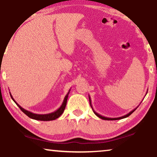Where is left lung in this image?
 Returning a JSON list of instances; mask_svg holds the SVG:
<instances>
[{"label": "left lung", "mask_w": 157, "mask_h": 157, "mask_svg": "<svg viewBox=\"0 0 157 157\" xmlns=\"http://www.w3.org/2000/svg\"><path fill=\"white\" fill-rule=\"evenodd\" d=\"M146 94H147V93H146ZM89 99H90V106H91V107H92V103H91V98H90V95H89ZM138 107V106H137ZM137 108H135V109H133L132 111H131L130 113H128V114H126V115H125V116H121V117H118V118H107V117H104V116H102L101 115H100V114H99V113H97V112H96L93 109V108H92V110H93V111H94V113H95V115H97L98 117H99V118H101V119H103V120H106V121H113V120H120V119H123V118H127V117H128L130 115H131V114H132L133 112H134L135 110L137 109Z\"/></svg>", "instance_id": "left-lung-1"}]
</instances>
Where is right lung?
<instances>
[{
    "instance_id": "right-lung-1",
    "label": "right lung",
    "mask_w": 157,
    "mask_h": 157,
    "mask_svg": "<svg viewBox=\"0 0 157 157\" xmlns=\"http://www.w3.org/2000/svg\"><path fill=\"white\" fill-rule=\"evenodd\" d=\"M70 90L68 91V92L65 96V98H64V100L63 101V104L58 109L56 110V111L54 112H52V113H48V114H36V113H32V112H30L29 111H27V110H25V109H23L22 107H21L20 105H19L17 102L15 101V99H13V96L11 95V94L10 92V97L12 98V99L13 100L14 102L17 105L19 108L21 109V111H22L23 113L26 114V115L29 117L30 118L32 119H34V120H37V121H53V120H56V118H58V117H60V116L62 115V113H63L64 110L65 109V106H66V104H67V97H68V95H69V93H70Z\"/></svg>"
}]
</instances>
